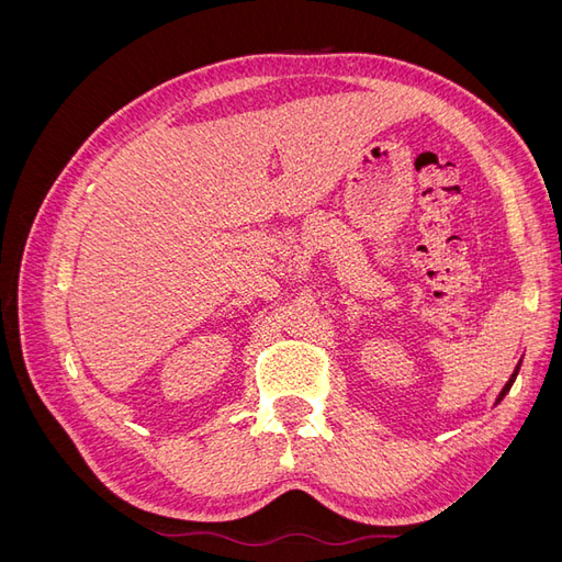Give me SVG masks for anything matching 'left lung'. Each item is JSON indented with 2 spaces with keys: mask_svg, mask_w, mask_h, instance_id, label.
<instances>
[{
  "mask_svg": "<svg viewBox=\"0 0 562 562\" xmlns=\"http://www.w3.org/2000/svg\"><path fill=\"white\" fill-rule=\"evenodd\" d=\"M518 370H520V363L516 366V370H514V375H512V378H508V382H506V384H504V389L499 391V396H497V403H499V401H502V398H504V396L508 394V389H512V384L516 382V378H518Z\"/></svg>",
  "mask_w": 562,
  "mask_h": 562,
  "instance_id": "obj_1",
  "label": "left lung"
}]
</instances>
